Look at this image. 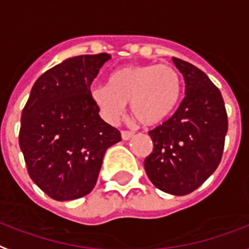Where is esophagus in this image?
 <instances>
[{"label":"esophagus","mask_w":249,"mask_h":249,"mask_svg":"<svg viewBox=\"0 0 249 249\" xmlns=\"http://www.w3.org/2000/svg\"><path fill=\"white\" fill-rule=\"evenodd\" d=\"M122 139L123 140H130V139L134 138V132H131V131H122Z\"/></svg>","instance_id":"esophagus-1"}]
</instances>
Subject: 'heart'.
<instances>
[{
	"label": "heart",
	"instance_id": "b5f03b06",
	"mask_svg": "<svg viewBox=\"0 0 249 249\" xmlns=\"http://www.w3.org/2000/svg\"><path fill=\"white\" fill-rule=\"evenodd\" d=\"M182 93V79L166 63L130 65L114 71L109 84L90 88L100 114L114 123L131 103V113L144 126H156L173 114Z\"/></svg>",
	"mask_w": 249,
	"mask_h": 249
}]
</instances>
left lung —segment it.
I'll use <instances>...</instances> for the list:
<instances>
[{
	"mask_svg": "<svg viewBox=\"0 0 249 249\" xmlns=\"http://www.w3.org/2000/svg\"><path fill=\"white\" fill-rule=\"evenodd\" d=\"M183 74L186 96L174 114L149 131L153 151L144 161L159 190L183 196L201 186L218 167L227 134L222 94L205 72L173 57Z\"/></svg>",
	"mask_w": 249,
	"mask_h": 249,
	"instance_id": "left-lung-1",
	"label": "left lung"
}]
</instances>
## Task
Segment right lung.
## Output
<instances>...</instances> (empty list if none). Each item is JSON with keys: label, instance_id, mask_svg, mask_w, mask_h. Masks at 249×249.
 I'll use <instances>...</instances> for the list:
<instances>
[{"label": "right lung", "instance_id": "1", "mask_svg": "<svg viewBox=\"0 0 249 249\" xmlns=\"http://www.w3.org/2000/svg\"><path fill=\"white\" fill-rule=\"evenodd\" d=\"M110 58L78 55L52 67L36 80L22 111L19 146L27 171L57 201L89 194L105 152L121 142L90 97V84Z\"/></svg>", "mask_w": 249, "mask_h": 249}]
</instances>
